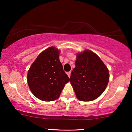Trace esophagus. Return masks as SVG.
Masks as SVG:
<instances>
[{
	"mask_svg": "<svg viewBox=\"0 0 132 132\" xmlns=\"http://www.w3.org/2000/svg\"><path fill=\"white\" fill-rule=\"evenodd\" d=\"M66 73H67V75H68V76H69V78H70V76H71V71L67 72H66Z\"/></svg>",
	"mask_w": 132,
	"mask_h": 132,
	"instance_id": "esophagus-1",
	"label": "esophagus"
}]
</instances>
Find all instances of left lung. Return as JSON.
<instances>
[{"mask_svg": "<svg viewBox=\"0 0 132 132\" xmlns=\"http://www.w3.org/2000/svg\"><path fill=\"white\" fill-rule=\"evenodd\" d=\"M75 65L70 82L77 98L85 102L96 99L108 84L109 73L107 68L101 58L90 50L78 54Z\"/></svg>", "mask_w": 132, "mask_h": 132, "instance_id": "8db88e82", "label": "left lung"}]
</instances>
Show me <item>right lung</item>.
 Listing matches in <instances>:
<instances>
[{
	"label": "right lung",
	"mask_w": 132,
	"mask_h": 132,
	"mask_svg": "<svg viewBox=\"0 0 132 132\" xmlns=\"http://www.w3.org/2000/svg\"><path fill=\"white\" fill-rule=\"evenodd\" d=\"M59 51L51 46L38 56L28 70L27 81L30 90L38 99L53 101L58 99L69 78L63 70Z\"/></svg>",
	"instance_id": "right-lung-1"
}]
</instances>
